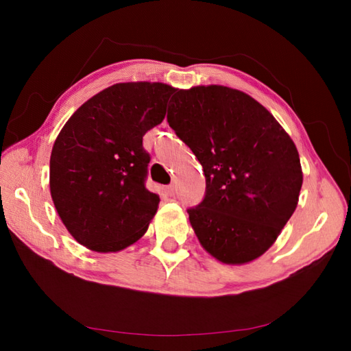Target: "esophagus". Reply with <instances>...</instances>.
<instances>
[{
    "mask_svg": "<svg viewBox=\"0 0 351 351\" xmlns=\"http://www.w3.org/2000/svg\"><path fill=\"white\" fill-rule=\"evenodd\" d=\"M165 192H167L169 195H175L176 193V186H175V184H170V186L165 187Z\"/></svg>",
    "mask_w": 351,
    "mask_h": 351,
    "instance_id": "esophagus-1",
    "label": "esophagus"
}]
</instances>
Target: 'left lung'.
<instances>
[{
	"label": "left lung",
	"instance_id": "left-lung-1",
	"mask_svg": "<svg viewBox=\"0 0 351 351\" xmlns=\"http://www.w3.org/2000/svg\"><path fill=\"white\" fill-rule=\"evenodd\" d=\"M167 121L206 176L190 224L207 252L245 265L274 245L304 181L299 152L276 117L246 93L221 85L176 90Z\"/></svg>",
	"mask_w": 351,
	"mask_h": 351
}]
</instances>
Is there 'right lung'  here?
<instances>
[{
	"label": "right lung",
	"instance_id": "obj_1",
	"mask_svg": "<svg viewBox=\"0 0 351 351\" xmlns=\"http://www.w3.org/2000/svg\"><path fill=\"white\" fill-rule=\"evenodd\" d=\"M175 91L159 82L116 83L86 100L58 133L51 197L80 245L117 252L147 232L159 197L145 187L150 154L142 138L164 121Z\"/></svg>",
	"mask_w": 351,
	"mask_h": 351
}]
</instances>
